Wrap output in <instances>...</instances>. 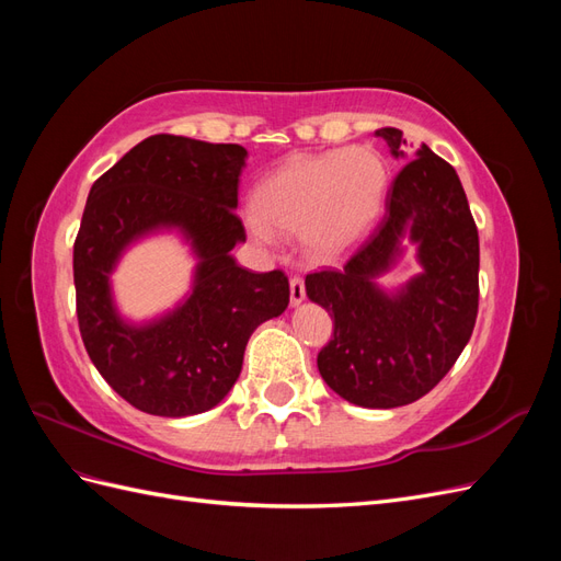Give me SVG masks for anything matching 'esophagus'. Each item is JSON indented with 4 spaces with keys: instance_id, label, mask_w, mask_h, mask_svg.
<instances>
[{
    "instance_id": "obj_1",
    "label": "esophagus",
    "mask_w": 561,
    "mask_h": 561,
    "mask_svg": "<svg viewBox=\"0 0 561 561\" xmlns=\"http://www.w3.org/2000/svg\"><path fill=\"white\" fill-rule=\"evenodd\" d=\"M307 299V290H304V280L301 278H290V301L293 307H299V304Z\"/></svg>"
}]
</instances>
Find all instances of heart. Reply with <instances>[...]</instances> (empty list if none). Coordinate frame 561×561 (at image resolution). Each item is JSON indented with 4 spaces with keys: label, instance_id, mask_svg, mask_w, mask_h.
Masks as SVG:
<instances>
[{
    "label": "heart",
    "instance_id": "obj_1",
    "mask_svg": "<svg viewBox=\"0 0 561 561\" xmlns=\"http://www.w3.org/2000/svg\"><path fill=\"white\" fill-rule=\"evenodd\" d=\"M386 182L383 159L367 147L295 157L257 186V208L243 213V225L262 245L301 233L311 257L334 260L375 227Z\"/></svg>",
    "mask_w": 561,
    "mask_h": 561
}]
</instances>
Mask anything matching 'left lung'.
Returning a JSON list of instances; mask_svg holds the SVG:
<instances>
[{
  "instance_id": "left-lung-1",
  "label": "left lung",
  "mask_w": 561,
  "mask_h": 561,
  "mask_svg": "<svg viewBox=\"0 0 561 561\" xmlns=\"http://www.w3.org/2000/svg\"><path fill=\"white\" fill-rule=\"evenodd\" d=\"M390 154L407 161L402 130L379 128ZM412 242L422 266L398 288L378 278ZM480 239L454 168L416 149L386 194V213L369 239L330 271L307 276L311 301L334 316V336L318 353V371L344 400L393 410L428 393L466 348L478 318Z\"/></svg>"
}]
</instances>
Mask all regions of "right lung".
Returning <instances> with one entry per match:
<instances>
[{
  "label": "right lung",
  "instance_id": "obj_1",
  "mask_svg": "<svg viewBox=\"0 0 561 561\" xmlns=\"http://www.w3.org/2000/svg\"><path fill=\"white\" fill-rule=\"evenodd\" d=\"M248 151L182 135H151L98 178L75 241L77 318L103 379L154 416H194L222 402L243 367L250 334L290 304L283 271L252 274L231 250ZM175 232L197 260L173 310L130 321L115 307L111 274L135 243Z\"/></svg>",
  "mask_w": 561,
  "mask_h": 561
}]
</instances>
